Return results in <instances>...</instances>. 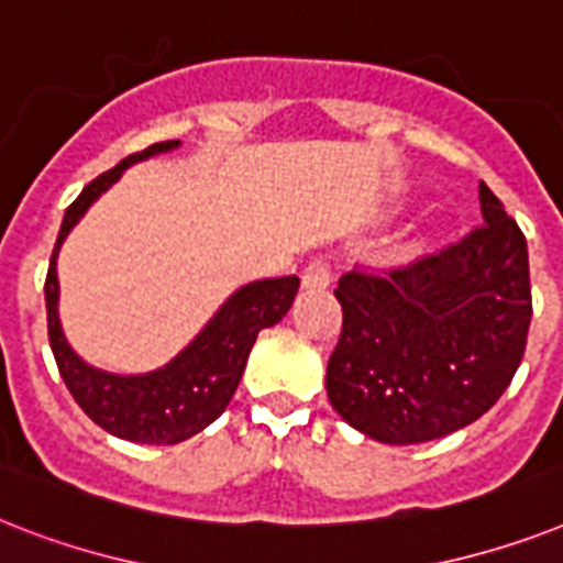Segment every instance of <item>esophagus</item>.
<instances>
[{
  "mask_svg": "<svg viewBox=\"0 0 563 563\" xmlns=\"http://www.w3.org/2000/svg\"><path fill=\"white\" fill-rule=\"evenodd\" d=\"M303 289H327L329 286V266L323 260H312L309 266L303 268Z\"/></svg>",
  "mask_w": 563,
  "mask_h": 563,
  "instance_id": "1",
  "label": "esophagus"
}]
</instances>
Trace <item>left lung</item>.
Wrapping results in <instances>:
<instances>
[{"instance_id":"obj_1","label":"left lung","mask_w":563,"mask_h":563,"mask_svg":"<svg viewBox=\"0 0 563 563\" xmlns=\"http://www.w3.org/2000/svg\"><path fill=\"white\" fill-rule=\"evenodd\" d=\"M483 225L433 257L387 274L350 272L327 396L376 442L416 445L477 422L509 387L532 321L529 251L479 181Z\"/></svg>"}]
</instances>
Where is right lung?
<instances>
[{
    "mask_svg": "<svg viewBox=\"0 0 563 563\" xmlns=\"http://www.w3.org/2000/svg\"><path fill=\"white\" fill-rule=\"evenodd\" d=\"M181 141H162L144 153L123 158L118 167L98 176L84 194L68 205L63 225H59L57 245H54L48 277H45V309H48V341L57 361V369L68 393L84 408L91 422L100 424L112 437L144 445H176L199 431H205L213 419L222 416L228 401L240 385L242 369L249 361L251 346L257 341L260 329H268L283 321L297 295V274L254 280L240 286L225 303L219 306L213 318L199 329V335L178 350L164 367L150 373H109L86 364L71 350L63 323H59V280L57 254L63 249L71 228L86 217V210L107 194L123 176L126 167L147 162L153 155L173 153Z\"/></svg>",
    "mask_w": 563,
    "mask_h": 563,
    "instance_id": "obj_1",
    "label": "right lung"
}]
</instances>
